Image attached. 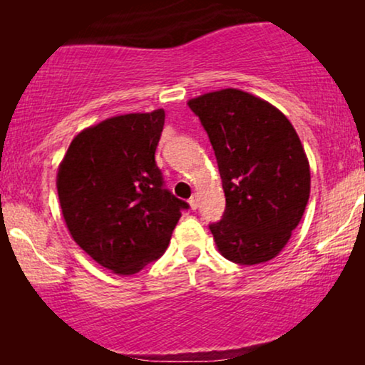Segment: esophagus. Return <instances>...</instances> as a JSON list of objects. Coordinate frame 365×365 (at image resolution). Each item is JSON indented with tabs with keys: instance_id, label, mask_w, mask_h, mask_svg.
I'll return each instance as SVG.
<instances>
[{
	"instance_id": "esophagus-1",
	"label": "esophagus",
	"mask_w": 365,
	"mask_h": 365,
	"mask_svg": "<svg viewBox=\"0 0 365 365\" xmlns=\"http://www.w3.org/2000/svg\"><path fill=\"white\" fill-rule=\"evenodd\" d=\"M189 206H191V209L192 211H196L197 209V206H199V197L196 196V194H194V196L189 199Z\"/></svg>"
}]
</instances>
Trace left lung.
Instances as JSON below:
<instances>
[{"instance_id":"obj_1","label":"left lung","mask_w":365,"mask_h":365,"mask_svg":"<svg viewBox=\"0 0 365 365\" xmlns=\"http://www.w3.org/2000/svg\"><path fill=\"white\" fill-rule=\"evenodd\" d=\"M187 104L206 129L222 179L226 211L209 224L219 252L242 266L271 261L301 222L311 192L296 129L277 108L241 89Z\"/></svg>"}]
</instances>
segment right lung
Returning <instances> with one entry per match:
<instances>
[{
	"instance_id": "obj_1",
	"label": "right lung",
	"mask_w": 365,
	"mask_h": 365,
	"mask_svg": "<svg viewBox=\"0 0 365 365\" xmlns=\"http://www.w3.org/2000/svg\"><path fill=\"white\" fill-rule=\"evenodd\" d=\"M164 109L123 114L84 129L58 169V196L74 241L114 274L159 259L189 204L164 187L154 153Z\"/></svg>"
}]
</instances>
